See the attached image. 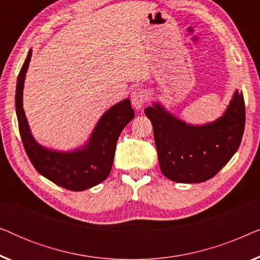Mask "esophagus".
I'll list each match as a JSON object with an SVG mask.
<instances>
[{
    "label": "esophagus",
    "mask_w": 260,
    "mask_h": 260,
    "mask_svg": "<svg viewBox=\"0 0 260 260\" xmlns=\"http://www.w3.org/2000/svg\"><path fill=\"white\" fill-rule=\"evenodd\" d=\"M147 103V92L143 88H135L131 93V104L136 110H141Z\"/></svg>",
    "instance_id": "34e87169"
}]
</instances>
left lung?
<instances>
[{
  "label": "left lung",
  "mask_w": 260,
  "mask_h": 260,
  "mask_svg": "<svg viewBox=\"0 0 260 260\" xmlns=\"http://www.w3.org/2000/svg\"><path fill=\"white\" fill-rule=\"evenodd\" d=\"M144 113L151 120L162 174L180 183L212 179L237 152L245 129L244 95L238 91L223 115L204 125L187 124L159 103Z\"/></svg>",
  "instance_id": "left-lung-1"
}]
</instances>
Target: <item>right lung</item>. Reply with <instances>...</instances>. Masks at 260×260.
Segmentation results:
<instances>
[{"label":"right lung","mask_w":260,"mask_h":260,"mask_svg":"<svg viewBox=\"0 0 260 260\" xmlns=\"http://www.w3.org/2000/svg\"><path fill=\"white\" fill-rule=\"evenodd\" d=\"M30 58L31 49L17 77L15 108L21 140L31 165L46 179L69 190L81 191L97 186L111 172L119 135L135 117L130 99L113 105L101 117L84 147L73 151L42 147L30 133L22 104L24 78Z\"/></svg>","instance_id":"1"}]
</instances>
